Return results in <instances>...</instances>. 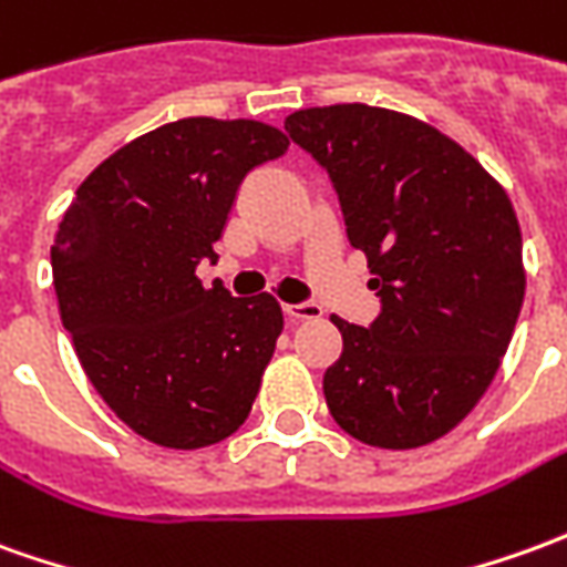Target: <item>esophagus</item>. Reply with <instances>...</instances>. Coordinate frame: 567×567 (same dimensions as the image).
<instances>
[{
  "instance_id": "1",
  "label": "esophagus",
  "mask_w": 567,
  "mask_h": 567,
  "mask_svg": "<svg viewBox=\"0 0 567 567\" xmlns=\"http://www.w3.org/2000/svg\"><path fill=\"white\" fill-rule=\"evenodd\" d=\"M285 316L291 322H307V319H322V307L316 300H300V303H285Z\"/></svg>"
}]
</instances>
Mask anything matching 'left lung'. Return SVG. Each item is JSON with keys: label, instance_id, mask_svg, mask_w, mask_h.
Wrapping results in <instances>:
<instances>
[{"label": "left lung", "instance_id": "obj_1", "mask_svg": "<svg viewBox=\"0 0 567 567\" xmlns=\"http://www.w3.org/2000/svg\"><path fill=\"white\" fill-rule=\"evenodd\" d=\"M285 132L328 172L380 297L365 328L331 316L343 352L324 371L328 411L374 449L435 442L485 395L522 310L509 196L461 144L393 110L312 106Z\"/></svg>", "mask_w": 567, "mask_h": 567}]
</instances>
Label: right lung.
Returning a JSON list of instances; mask_svg holds the SVG:
<instances>
[{
	"mask_svg": "<svg viewBox=\"0 0 567 567\" xmlns=\"http://www.w3.org/2000/svg\"><path fill=\"white\" fill-rule=\"evenodd\" d=\"M288 137L251 118L168 122L82 181L51 245L61 322L106 405L162 449H205L248 417L282 334L272 295L205 288L245 174Z\"/></svg>",
	"mask_w": 567,
	"mask_h": 567,
	"instance_id": "1",
	"label": "right lung"
}]
</instances>
